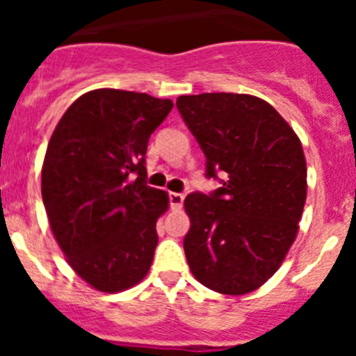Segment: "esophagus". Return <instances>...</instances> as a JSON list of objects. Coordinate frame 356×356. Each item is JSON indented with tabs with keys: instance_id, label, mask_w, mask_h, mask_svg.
Wrapping results in <instances>:
<instances>
[{
	"instance_id": "1",
	"label": "esophagus",
	"mask_w": 356,
	"mask_h": 356,
	"mask_svg": "<svg viewBox=\"0 0 356 356\" xmlns=\"http://www.w3.org/2000/svg\"><path fill=\"white\" fill-rule=\"evenodd\" d=\"M184 194L181 193H169V201H171V207L175 210L181 209V205H184Z\"/></svg>"
}]
</instances>
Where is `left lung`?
Segmentation results:
<instances>
[{"label": "left lung", "mask_w": 356, "mask_h": 356, "mask_svg": "<svg viewBox=\"0 0 356 356\" xmlns=\"http://www.w3.org/2000/svg\"><path fill=\"white\" fill-rule=\"evenodd\" d=\"M176 106L207 156V178L225 176L212 194L184 205L188 267L221 294L257 291L291 250L307 200V162L298 135L257 96L205 92Z\"/></svg>", "instance_id": "obj_1"}]
</instances>
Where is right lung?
I'll list each match as a JSON object with an SVG mask.
<instances>
[{"mask_svg":"<svg viewBox=\"0 0 356 356\" xmlns=\"http://www.w3.org/2000/svg\"><path fill=\"white\" fill-rule=\"evenodd\" d=\"M172 108L144 92L96 89L56 124L42 163V201L69 266L90 287L121 292L147 275L165 191L146 184L149 135Z\"/></svg>","mask_w":356,"mask_h":356,"instance_id":"add662e5","label":"right lung"}]
</instances>
